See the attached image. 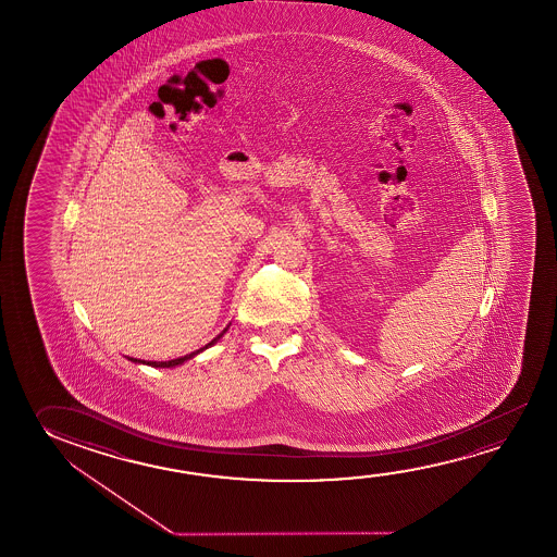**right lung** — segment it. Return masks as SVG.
Returning <instances> with one entry per match:
<instances>
[{"label": "right lung", "mask_w": 557, "mask_h": 557, "mask_svg": "<svg viewBox=\"0 0 557 557\" xmlns=\"http://www.w3.org/2000/svg\"><path fill=\"white\" fill-rule=\"evenodd\" d=\"M225 332V330H223ZM220 336H223V334H220ZM220 336L215 337V339H211L210 344L206 347H201V349H198V351H194V354H190V356H184L178 357V359H171V361H147V366L151 367H176L181 366V363H184L186 359H191L194 356H198L200 351H203V349H208V347L213 346L218 339H220ZM132 361H137V363H146V361H139V359H132Z\"/></svg>", "instance_id": "1"}]
</instances>
